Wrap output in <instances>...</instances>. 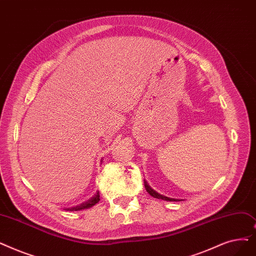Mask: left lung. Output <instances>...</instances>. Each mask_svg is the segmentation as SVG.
Instances as JSON below:
<instances>
[{
    "mask_svg": "<svg viewBox=\"0 0 256 256\" xmlns=\"http://www.w3.org/2000/svg\"><path fill=\"white\" fill-rule=\"evenodd\" d=\"M144 186H146V192H148L152 196H154V198H161V200H164V201H168V202H174V201H176H176H180L179 198H168V196H163V194H161L157 192L156 190H154L152 188L148 185V181H146V180H144Z\"/></svg>",
    "mask_w": 256,
    "mask_h": 256,
    "instance_id": "1",
    "label": "left lung"
}]
</instances>
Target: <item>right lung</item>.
I'll list each match as a JSON object with an SVG mask.
<instances>
[{
	"label": "right lung",
	"mask_w": 256,
	"mask_h": 256,
	"mask_svg": "<svg viewBox=\"0 0 256 256\" xmlns=\"http://www.w3.org/2000/svg\"><path fill=\"white\" fill-rule=\"evenodd\" d=\"M99 192H96V194L88 200V201L84 202L80 205H77V206H73L70 208H66V210L69 211H78V210H82V209H88V208H91L92 206H94L95 204H97L99 201H100V198H99Z\"/></svg>",
	"instance_id": "right-lung-1"
}]
</instances>
